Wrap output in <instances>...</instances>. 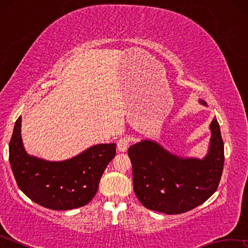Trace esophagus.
Listing matches in <instances>:
<instances>
[{
  "label": "esophagus",
  "instance_id": "obj_1",
  "mask_svg": "<svg viewBox=\"0 0 248 248\" xmlns=\"http://www.w3.org/2000/svg\"><path fill=\"white\" fill-rule=\"evenodd\" d=\"M130 144V139L128 137H123L117 141V149H118L119 152H125L128 150Z\"/></svg>",
  "mask_w": 248,
  "mask_h": 248
}]
</instances>
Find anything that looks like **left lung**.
I'll return each mask as SVG.
<instances>
[{
  "instance_id": "8db88e82",
  "label": "left lung",
  "mask_w": 248,
  "mask_h": 248,
  "mask_svg": "<svg viewBox=\"0 0 248 248\" xmlns=\"http://www.w3.org/2000/svg\"><path fill=\"white\" fill-rule=\"evenodd\" d=\"M199 102L207 105L204 100ZM210 130L209 151L202 159L177 156L151 140L130 146L133 190L146 209L179 215L215 194L224 165V144L216 117Z\"/></svg>"
}]
</instances>
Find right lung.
<instances>
[{
  "label": "right lung",
  "mask_w": 248,
  "mask_h": 248,
  "mask_svg": "<svg viewBox=\"0 0 248 248\" xmlns=\"http://www.w3.org/2000/svg\"><path fill=\"white\" fill-rule=\"evenodd\" d=\"M22 117L10 141V163L17 186L33 202L52 210L83 207L94 198L116 144L91 146L70 159L49 162L26 153L20 136Z\"/></svg>",
  "instance_id": "add662e5"
}]
</instances>
